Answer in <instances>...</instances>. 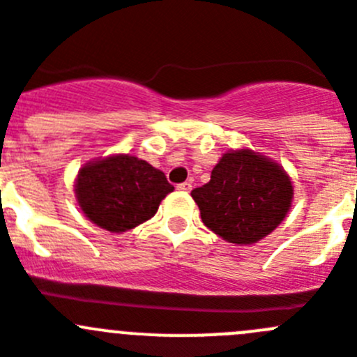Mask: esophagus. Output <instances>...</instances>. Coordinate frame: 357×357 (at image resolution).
<instances>
[{
    "label": "esophagus",
    "mask_w": 357,
    "mask_h": 357,
    "mask_svg": "<svg viewBox=\"0 0 357 357\" xmlns=\"http://www.w3.org/2000/svg\"><path fill=\"white\" fill-rule=\"evenodd\" d=\"M176 189H178V191L189 192V191H191V189H192V184H191V182H182V184L176 185Z\"/></svg>",
    "instance_id": "1"
}]
</instances>
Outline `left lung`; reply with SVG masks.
I'll return each mask as SVG.
<instances>
[{
  "label": "left lung",
  "mask_w": 357,
  "mask_h": 357,
  "mask_svg": "<svg viewBox=\"0 0 357 357\" xmlns=\"http://www.w3.org/2000/svg\"><path fill=\"white\" fill-rule=\"evenodd\" d=\"M202 221L227 243L248 246L276 230L289 214L294 185L283 166L251 149L228 150L211 181L191 191Z\"/></svg>",
  "instance_id": "8db88e82"
}]
</instances>
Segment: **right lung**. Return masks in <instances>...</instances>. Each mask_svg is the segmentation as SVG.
<instances>
[{"label": "right lung", "instance_id": "right-lung-1", "mask_svg": "<svg viewBox=\"0 0 357 357\" xmlns=\"http://www.w3.org/2000/svg\"><path fill=\"white\" fill-rule=\"evenodd\" d=\"M165 173L130 153H111L79 168L74 195L91 223L122 234L153 218L173 191Z\"/></svg>", "mask_w": 357, "mask_h": 357}]
</instances>
